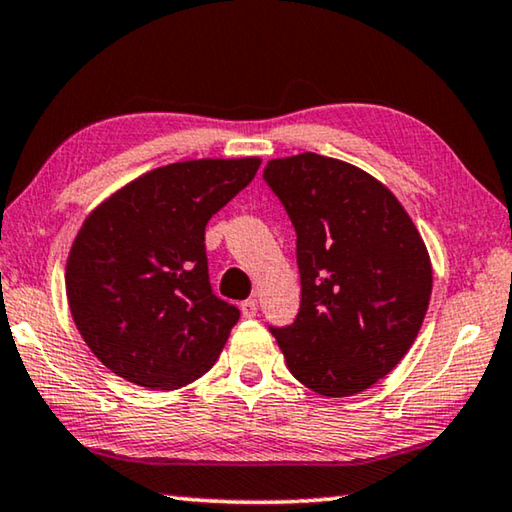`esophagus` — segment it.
I'll list each match as a JSON object with an SVG mask.
<instances>
[{"label": "esophagus", "instance_id": "34e87169", "mask_svg": "<svg viewBox=\"0 0 512 512\" xmlns=\"http://www.w3.org/2000/svg\"><path fill=\"white\" fill-rule=\"evenodd\" d=\"M240 311H242L244 318H254L256 311H258L256 300H244V302H240Z\"/></svg>", "mask_w": 512, "mask_h": 512}]
</instances>
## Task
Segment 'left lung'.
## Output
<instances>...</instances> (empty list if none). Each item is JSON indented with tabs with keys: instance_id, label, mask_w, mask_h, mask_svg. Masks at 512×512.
<instances>
[{
	"instance_id": "left-lung-1",
	"label": "left lung",
	"mask_w": 512,
	"mask_h": 512,
	"mask_svg": "<svg viewBox=\"0 0 512 512\" xmlns=\"http://www.w3.org/2000/svg\"><path fill=\"white\" fill-rule=\"evenodd\" d=\"M295 228L300 311L274 328L286 365L318 395L351 397L390 374L418 337L432 263L418 228L379 180L305 152L263 170Z\"/></svg>"
}]
</instances>
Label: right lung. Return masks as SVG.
Wrapping results in <instances>:
<instances>
[{"mask_svg": "<svg viewBox=\"0 0 512 512\" xmlns=\"http://www.w3.org/2000/svg\"><path fill=\"white\" fill-rule=\"evenodd\" d=\"M258 166L247 157L150 170L85 219L66 261V298L110 372L175 390L217 362L240 309L212 291L205 226Z\"/></svg>", "mask_w": 512, "mask_h": 512, "instance_id": "obj_1", "label": "right lung"}]
</instances>
